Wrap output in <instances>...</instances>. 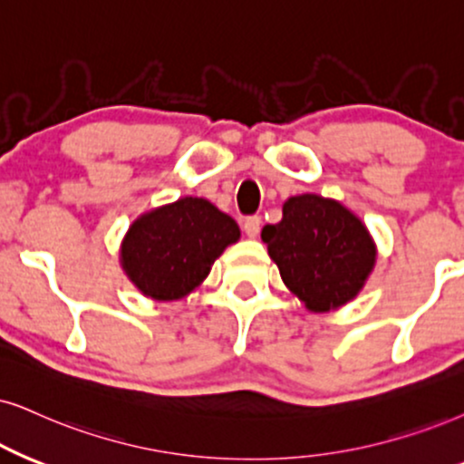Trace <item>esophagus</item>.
Here are the masks:
<instances>
[{
	"mask_svg": "<svg viewBox=\"0 0 464 464\" xmlns=\"http://www.w3.org/2000/svg\"><path fill=\"white\" fill-rule=\"evenodd\" d=\"M244 231L248 237H256L261 231V216H248L244 220Z\"/></svg>",
	"mask_w": 464,
	"mask_h": 464,
	"instance_id": "obj_1",
	"label": "esophagus"
}]
</instances>
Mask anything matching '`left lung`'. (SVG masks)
I'll list each match as a JSON object with an SVG mask.
<instances>
[{"label": "left lung", "instance_id": "obj_1", "mask_svg": "<svg viewBox=\"0 0 464 464\" xmlns=\"http://www.w3.org/2000/svg\"><path fill=\"white\" fill-rule=\"evenodd\" d=\"M261 239L286 289L313 313H330L353 300L377 261L363 222L319 195L286 198L283 220L263 227Z\"/></svg>", "mask_w": 464, "mask_h": 464}]
</instances>
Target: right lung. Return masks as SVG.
I'll return each mask as SVG.
<instances>
[{"label":"right lung","instance_id":"add662e5","mask_svg":"<svg viewBox=\"0 0 464 464\" xmlns=\"http://www.w3.org/2000/svg\"><path fill=\"white\" fill-rule=\"evenodd\" d=\"M239 239L237 222L208 198L184 197L139 216L121 242V267L158 302L181 300Z\"/></svg>","mask_w":464,"mask_h":464}]
</instances>
